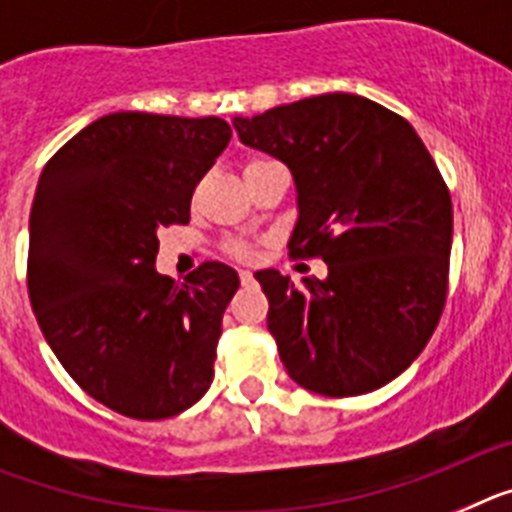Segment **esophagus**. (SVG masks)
I'll use <instances>...</instances> for the list:
<instances>
[{"label": "esophagus", "instance_id": "34e87169", "mask_svg": "<svg viewBox=\"0 0 512 512\" xmlns=\"http://www.w3.org/2000/svg\"><path fill=\"white\" fill-rule=\"evenodd\" d=\"M239 281H242L244 286H250V283L255 281V278H252V273H250V270H239Z\"/></svg>", "mask_w": 512, "mask_h": 512}]
</instances>
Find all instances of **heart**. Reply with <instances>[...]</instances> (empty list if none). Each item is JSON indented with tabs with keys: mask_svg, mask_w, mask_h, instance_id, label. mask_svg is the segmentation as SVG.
Listing matches in <instances>:
<instances>
[{
	"mask_svg": "<svg viewBox=\"0 0 512 512\" xmlns=\"http://www.w3.org/2000/svg\"><path fill=\"white\" fill-rule=\"evenodd\" d=\"M255 162H260V159H255ZM226 252H229L231 257H237V260H252V255H255L250 244L237 242V239H234V242H226Z\"/></svg>",
	"mask_w": 512,
	"mask_h": 512,
	"instance_id": "1",
	"label": "heart"
}]
</instances>
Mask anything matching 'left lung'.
I'll return each instance as SVG.
<instances>
[{"label":"left lung","instance_id":"8db88e82","mask_svg":"<svg viewBox=\"0 0 512 512\" xmlns=\"http://www.w3.org/2000/svg\"><path fill=\"white\" fill-rule=\"evenodd\" d=\"M239 139L291 170L299 221L288 252L327 278L257 270L288 376L324 397H358L415 361L446 306L451 193L402 115L358 95L306 97L234 118Z\"/></svg>","mask_w":512,"mask_h":512}]
</instances>
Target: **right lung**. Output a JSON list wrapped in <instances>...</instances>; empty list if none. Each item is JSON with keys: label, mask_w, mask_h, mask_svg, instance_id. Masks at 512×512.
I'll use <instances>...</instances> for the list:
<instances>
[{"label": "right lung", "mask_w": 512, "mask_h": 512, "mask_svg": "<svg viewBox=\"0 0 512 512\" xmlns=\"http://www.w3.org/2000/svg\"><path fill=\"white\" fill-rule=\"evenodd\" d=\"M229 139L216 115L110 113L43 167L30 208V304L66 373L118 415L175 417L211 386L239 275L211 260L175 283L154 265L157 231L188 224L195 185Z\"/></svg>", "instance_id": "right-lung-1"}]
</instances>
